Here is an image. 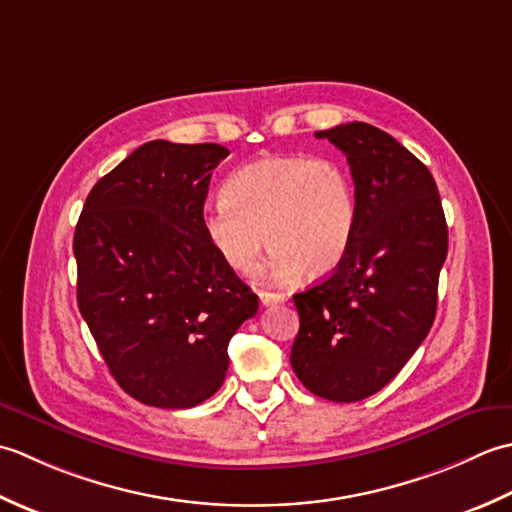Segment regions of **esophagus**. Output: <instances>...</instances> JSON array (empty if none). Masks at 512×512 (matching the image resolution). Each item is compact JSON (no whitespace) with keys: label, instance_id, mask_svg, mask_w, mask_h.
Masks as SVG:
<instances>
[{"label":"esophagus","instance_id":"esophagus-1","mask_svg":"<svg viewBox=\"0 0 512 512\" xmlns=\"http://www.w3.org/2000/svg\"><path fill=\"white\" fill-rule=\"evenodd\" d=\"M258 298H260V302H263L265 307L280 305V302H285V296L283 294H274V291H258Z\"/></svg>","mask_w":512,"mask_h":512}]
</instances>
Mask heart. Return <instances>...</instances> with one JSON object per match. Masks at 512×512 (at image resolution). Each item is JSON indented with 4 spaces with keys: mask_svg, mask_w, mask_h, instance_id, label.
<instances>
[{
    "mask_svg": "<svg viewBox=\"0 0 512 512\" xmlns=\"http://www.w3.org/2000/svg\"><path fill=\"white\" fill-rule=\"evenodd\" d=\"M358 201L347 165L327 156H265L234 170L223 201L205 207L207 245L236 274H249L271 249L267 274L294 283L305 269L327 276L353 245Z\"/></svg>",
    "mask_w": 512,
    "mask_h": 512,
    "instance_id": "1",
    "label": "heart"
}]
</instances>
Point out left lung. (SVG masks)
<instances>
[{
    "label": "left lung",
    "instance_id": "obj_1",
    "mask_svg": "<svg viewBox=\"0 0 512 512\" xmlns=\"http://www.w3.org/2000/svg\"><path fill=\"white\" fill-rule=\"evenodd\" d=\"M347 156L358 227L347 258L294 294L291 369L331 402H358L400 373L431 331L448 229L429 168L391 134L353 121L316 132Z\"/></svg>",
    "mask_w": 512,
    "mask_h": 512
}]
</instances>
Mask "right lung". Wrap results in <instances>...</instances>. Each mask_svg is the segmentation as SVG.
<instances>
[{
  "mask_svg": "<svg viewBox=\"0 0 512 512\" xmlns=\"http://www.w3.org/2000/svg\"><path fill=\"white\" fill-rule=\"evenodd\" d=\"M218 143L150 141L92 187L75 229L77 305L119 387L190 409L221 389L227 344L258 296L207 245Z\"/></svg>",
  "mask_w": 512,
  "mask_h": 512,
  "instance_id": "1",
  "label": "right lung"
}]
</instances>
